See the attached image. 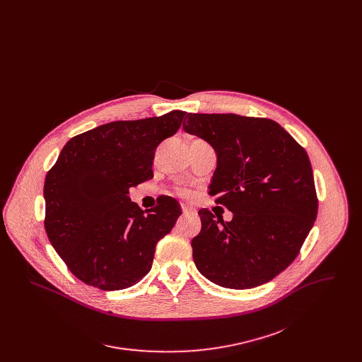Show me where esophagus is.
I'll return each mask as SVG.
<instances>
[{
    "instance_id": "esophagus-1",
    "label": "esophagus",
    "mask_w": 362,
    "mask_h": 362,
    "mask_svg": "<svg viewBox=\"0 0 362 362\" xmlns=\"http://www.w3.org/2000/svg\"><path fill=\"white\" fill-rule=\"evenodd\" d=\"M182 210H183L185 216H192V214L197 213L192 207L187 206V205H182Z\"/></svg>"
}]
</instances>
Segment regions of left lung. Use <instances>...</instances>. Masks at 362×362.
I'll return each mask as SVG.
<instances>
[{
  "mask_svg": "<svg viewBox=\"0 0 362 362\" xmlns=\"http://www.w3.org/2000/svg\"><path fill=\"white\" fill-rule=\"evenodd\" d=\"M183 130L217 156L209 194L233 217L207 209L191 240L202 276L228 289L272 281L297 257L317 214L307 152L276 122L236 114H187Z\"/></svg>",
  "mask_w": 362,
  "mask_h": 362,
  "instance_id": "1",
  "label": "left lung"
}]
</instances>
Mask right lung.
I'll use <instances>...</instances> for the list:
<instances>
[{"instance_id":"1","label":"right lung","mask_w":362,"mask_h":362,"mask_svg":"<svg viewBox=\"0 0 362 362\" xmlns=\"http://www.w3.org/2000/svg\"><path fill=\"white\" fill-rule=\"evenodd\" d=\"M185 115L171 111L98 126L69 139L47 173V236L86 285L121 291L151 272L156 244L171 232L182 209L164 197L145 215L129 189L153 177L156 148L179 130Z\"/></svg>"}]
</instances>
